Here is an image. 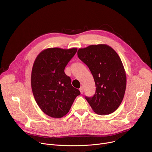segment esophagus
Instances as JSON below:
<instances>
[{"label":"esophagus","mask_w":152,"mask_h":152,"mask_svg":"<svg viewBox=\"0 0 152 152\" xmlns=\"http://www.w3.org/2000/svg\"><path fill=\"white\" fill-rule=\"evenodd\" d=\"M79 90H80V94H82L83 93V88L82 87H81L80 88Z\"/></svg>","instance_id":"1"}]
</instances>
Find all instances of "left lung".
<instances>
[{
    "label": "left lung",
    "mask_w": 152,
    "mask_h": 152,
    "mask_svg": "<svg viewBox=\"0 0 152 152\" xmlns=\"http://www.w3.org/2000/svg\"><path fill=\"white\" fill-rule=\"evenodd\" d=\"M77 55L95 80L94 96H86L93 111L101 115L114 112L123 100L126 86V72L117 53L107 44H98L79 48Z\"/></svg>",
    "instance_id": "left-lung-1"
}]
</instances>
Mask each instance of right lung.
Instances as JSON below:
<instances>
[{"instance_id":"add662e5","label":"right lung","mask_w":152,"mask_h":152,"mask_svg":"<svg viewBox=\"0 0 152 152\" xmlns=\"http://www.w3.org/2000/svg\"><path fill=\"white\" fill-rule=\"evenodd\" d=\"M77 50V48H48L39 53L34 62L31 73L34 96L41 110L52 118L65 116L80 94L64 72Z\"/></svg>"}]
</instances>
